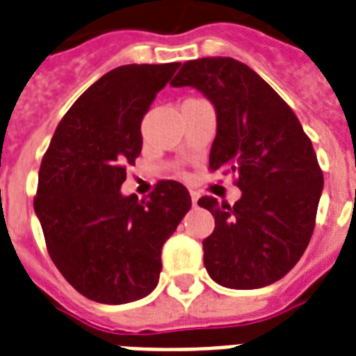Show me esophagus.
<instances>
[{
  "label": "esophagus",
  "mask_w": 356,
  "mask_h": 356,
  "mask_svg": "<svg viewBox=\"0 0 356 356\" xmlns=\"http://www.w3.org/2000/svg\"><path fill=\"white\" fill-rule=\"evenodd\" d=\"M191 193V202H193V206H197V202H198V193L197 191H189Z\"/></svg>",
  "instance_id": "34e87169"
}]
</instances>
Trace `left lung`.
<instances>
[{
	"instance_id": "left-lung-1",
	"label": "left lung",
	"mask_w": 356,
	"mask_h": 356,
	"mask_svg": "<svg viewBox=\"0 0 356 356\" xmlns=\"http://www.w3.org/2000/svg\"><path fill=\"white\" fill-rule=\"evenodd\" d=\"M172 87H195L217 111L209 170L234 172L241 198L202 197L216 228L202 241L217 284L254 290L277 282L302 256L316 227L323 170L291 107L232 57L184 63Z\"/></svg>"
}]
</instances>
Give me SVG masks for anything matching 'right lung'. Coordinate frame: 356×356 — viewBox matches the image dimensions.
<instances>
[{"instance_id": "obj_1", "label": "right lung", "mask_w": 356, "mask_h": 356, "mask_svg": "<svg viewBox=\"0 0 356 356\" xmlns=\"http://www.w3.org/2000/svg\"><path fill=\"white\" fill-rule=\"evenodd\" d=\"M180 63L118 66L60 118L38 170L33 200L60 275L90 301L124 305L158 286L161 249L191 197L159 180L148 198L122 197L126 165L143 148L140 122Z\"/></svg>"}]
</instances>
